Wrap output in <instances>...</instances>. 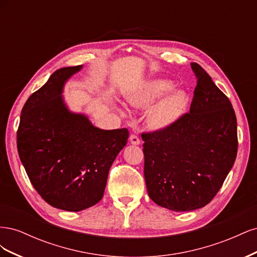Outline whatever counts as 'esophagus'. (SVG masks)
<instances>
[{
	"instance_id": "obj_1",
	"label": "esophagus",
	"mask_w": 257,
	"mask_h": 257,
	"mask_svg": "<svg viewBox=\"0 0 257 257\" xmlns=\"http://www.w3.org/2000/svg\"><path fill=\"white\" fill-rule=\"evenodd\" d=\"M130 142H131V144L132 145H139L141 144V139L138 138V136H136V135H134V134H132L131 136H130Z\"/></svg>"
}]
</instances>
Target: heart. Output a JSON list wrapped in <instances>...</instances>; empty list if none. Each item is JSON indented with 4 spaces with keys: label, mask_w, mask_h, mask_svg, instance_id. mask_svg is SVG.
Returning <instances> with one entry per match:
<instances>
[{
    "label": "heart",
    "mask_w": 257,
    "mask_h": 257,
    "mask_svg": "<svg viewBox=\"0 0 257 257\" xmlns=\"http://www.w3.org/2000/svg\"><path fill=\"white\" fill-rule=\"evenodd\" d=\"M173 81L167 79H154L148 82L137 95L130 99L133 106H149L173 88ZM188 106V95L178 90L170 93L155 106L151 112V122L157 127L172 125L181 118Z\"/></svg>",
    "instance_id": "heart-1"
}]
</instances>
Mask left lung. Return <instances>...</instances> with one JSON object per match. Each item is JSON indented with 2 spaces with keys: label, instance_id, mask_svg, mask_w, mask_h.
<instances>
[{
  "label": "left lung",
  "instance_id": "8db88e82",
  "mask_svg": "<svg viewBox=\"0 0 257 257\" xmlns=\"http://www.w3.org/2000/svg\"><path fill=\"white\" fill-rule=\"evenodd\" d=\"M191 67L197 84L190 112L165 128L142 134L148 194L157 205L177 212L212 200L238 150L230 100L199 64Z\"/></svg>",
  "mask_w": 257,
  "mask_h": 257
}]
</instances>
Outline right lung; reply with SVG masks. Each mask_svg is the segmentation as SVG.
Here are the masks:
<instances>
[{"label": "right lung", "instance_id": "add662e5", "mask_svg": "<svg viewBox=\"0 0 257 257\" xmlns=\"http://www.w3.org/2000/svg\"><path fill=\"white\" fill-rule=\"evenodd\" d=\"M81 65L54 72L22 108L19 158L34 189L50 206L81 211L102 199L109 169L127 143V128L100 130L68 110L63 87Z\"/></svg>", "mask_w": 257, "mask_h": 257}]
</instances>
